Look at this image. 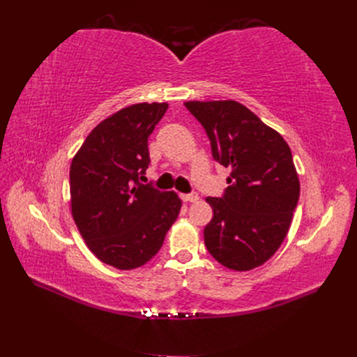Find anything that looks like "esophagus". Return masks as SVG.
Instances as JSON below:
<instances>
[{"label": "esophagus", "mask_w": 357, "mask_h": 357, "mask_svg": "<svg viewBox=\"0 0 357 357\" xmlns=\"http://www.w3.org/2000/svg\"><path fill=\"white\" fill-rule=\"evenodd\" d=\"M181 198H183V201H186V202H197L199 199V195L197 192H192V193H186V195H183Z\"/></svg>", "instance_id": "1"}]
</instances>
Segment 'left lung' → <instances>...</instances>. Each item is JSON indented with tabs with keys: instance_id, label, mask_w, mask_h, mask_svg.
<instances>
[{
	"instance_id": "obj_1",
	"label": "left lung",
	"mask_w": 357,
	"mask_h": 357,
	"mask_svg": "<svg viewBox=\"0 0 357 357\" xmlns=\"http://www.w3.org/2000/svg\"><path fill=\"white\" fill-rule=\"evenodd\" d=\"M207 132L215 162L231 168L222 198H207L213 219L204 241L223 266L248 271L265 264L286 238L299 199L290 147L236 101H189Z\"/></svg>"
}]
</instances>
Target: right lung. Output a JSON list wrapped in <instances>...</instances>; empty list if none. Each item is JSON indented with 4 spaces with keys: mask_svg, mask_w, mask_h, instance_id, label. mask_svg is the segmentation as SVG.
<instances>
[{
    "mask_svg": "<svg viewBox=\"0 0 357 357\" xmlns=\"http://www.w3.org/2000/svg\"><path fill=\"white\" fill-rule=\"evenodd\" d=\"M167 109V102H143L107 117L71 162L74 222L91 252L117 269L147 264L181 208L176 192L139 181L150 164L149 135Z\"/></svg>",
    "mask_w": 357,
    "mask_h": 357,
    "instance_id": "add662e5",
    "label": "right lung"
}]
</instances>
